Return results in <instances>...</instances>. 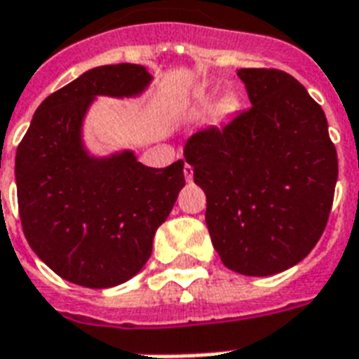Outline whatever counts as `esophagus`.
<instances>
[{
    "mask_svg": "<svg viewBox=\"0 0 359 359\" xmlns=\"http://www.w3.org/2000/svg\"><path fill=\"white\" fill-rule=\"evenodd\" d=\"M183 174H185V180H187V182H193V174H194L193 166L185 163V166H183Z\"/></svg>",
    "mask_w": 359,
    "mask_h": 359,
    "instance_id": "1",
    "label": "esophagus"
}]
</instances>
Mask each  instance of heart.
<instances>
[{"label": "heart", "mask_w": 359, "mask_h": 359, "mask_svg": "<svg viewBox=\"0 0 359 359\" xmlns=\"http://www.w3.org/2000/svg\"><path fill=\"white\" fill-rule=\"evenodd\" d=\"M209 98H203V103H208ZM233 109V100L229 98V96H224V98L219 102V111L220 113H229Z\"/></svg>", "instance_id": "1"}]
</instances>
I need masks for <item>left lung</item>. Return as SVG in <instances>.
I'll use <instances>...</instances> for the list:
<instances>
[{
	"mask_svg": "<svg viewBox=\"0 0 359 359\" xmlns=\"http://www.w3.org/2000/svg\"><path fill=\"white\" fill-rule=\"evenodd\" d=\"M252 107L200 130L183 156L208 198L205 224L229 271L272 276L297 265L325 231L337 151L325 111L282 70L241 68Z\"/></svg>",
	"mask_w": 359,
	"mask_h": 359,
	"instance_id": "1",
	"label": "left lung"
}]
</instances>
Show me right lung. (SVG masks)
I'll return each mask as SVG.
<instances>
[{
    "label": "right lung",
    "mask_w": 359,
    "mask_h": 359,
    "mask_svg": "<svg viewBox=\"0 0 359 359\" xmlns=\"http://www.w3.org/2000/svg\"><path fill=\"white\" fill-rule=\"evenodd\" d=\"M150 81L144 66L130 62L85 72L40 103L16 150L25 239L51 271L83 287L131 280L185 185L183 161L150 168L131 150L94 157L83 144L96 96L131 98Z\"/></svg>",
    "instance_id": "right-lung-1"
}]
</instances>
